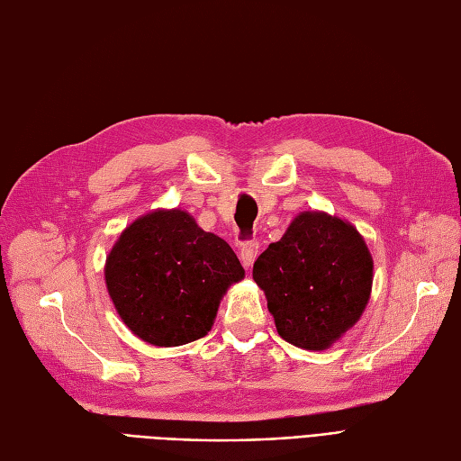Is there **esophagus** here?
Instances as JSON below:
<instances>
[{
	"label": "esophagus",
	"instance_id": "esophagus-1",
	"mask_svg": "<svg viewBox=\"0 0 461 461\" xmlns=\"http://www.w3.org/2000/svg\"><path fill=\"white\" fill-rule=\"evenodd\" d=\"M258 249H259L258 242H246V244H242V248H240V261H242L244 267H252V263L258 258Z\"/></svg>",
	"mask_w": 461,
	"mask_h": 461
}]
</instances>
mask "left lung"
<instances>
[{
	"label": "left lung",
	"mask_w": 461,
	"mask_h": 461,
	"mask_svg": "<svg viewBox=\"0 0 461 461\" xmlns=\"http://www.w3.org/2000/svg\"><path fill=\"white\" fill-rule=\"evenodd\" d=\"M254 281L281 339L303 350H327L366 310L373 258L350 222L303 212L256 259Z\"/></svg>",
	"instance_id": "1"
}]
</instances>
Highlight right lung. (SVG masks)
Instances as JSON below:
<instances>
[{
	"label": "right lung",
	"instance_id": "obj_1",
	"mask_svg": "<svg viewBox=\"0 0 461 461\" xmlns=\"http://www.w3.org/2000/svg\"><path fill=\"white\" fill-rule=\"evenodd\" d=\"M242 278L232 248L183 209H158L131 222L105 261L107 292L122 323L165 348L205 337L222 294Z\"/></svg>",
	"mask_w": 461,
	"mask_h": 461
}]
</instances>
